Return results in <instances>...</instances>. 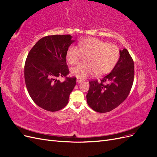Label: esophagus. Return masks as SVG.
Listing matches in <instances>:
<instances>
[{
  "instance_id": "esophagus-1",
  "label": "esophagus",
  "mask_w": 157,
  "mask_h": 157,
  "mask_svg": "<svg viewBox=\"0 0 157 157\" xmlns=\"http://www.w3.org/2000/svg\"><path fill=\"white\" fill-rule=\"evenodd\" d=\"M82 80H80V79H77V83H80V82H82Z\"/></svg>"
}]
</instances>
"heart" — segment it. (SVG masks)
<instances>
[{
  "instance_id": "heart-1",
  "label": "heart",
  "mask_w": 157,
  "mask_h": 157,
  "mask_svg": "<svg viewBox=\"0 0 157 157\" xmlns=\"http://www.w3.org/2000/svg\"><path fill=\"white\" fill-rule=\"evenodd\" d=\"M82 56H87L85 59L87 63L71 69V73L80 80L94 73L98 76L110 73L118 62L120 52L115 45L96 38H87L79 42L78 47L75 45L69 47L66 59L69 64L75 65L79 62Z\"/></svg>"
}]
</instances>
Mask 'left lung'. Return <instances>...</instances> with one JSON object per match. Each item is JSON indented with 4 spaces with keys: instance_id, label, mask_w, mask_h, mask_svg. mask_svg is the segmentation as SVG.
I'll return each instance as SVG.
<instances>
[{
    "instance_id": "8db88e82",
    "label": "left lung",
    "mask_w": 157,
    "mask_h": 157,
    "mask_svg": "<svg viewBox=\"0 0 157 157\" xmlns=\"http://www.w3.org/2000/svg\"><path fill=\"white\" fill-rule=\"evenodd\" d=\"M119 52V59L111 72L100 82H89L87 103L96 112L112 111L125 100L130 92L134 77V61L126 49Z\"/></svg>"
}]
</instances>
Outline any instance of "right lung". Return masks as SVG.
Returning <instances> with one entry per match:
<instances>
[{"instance_id":"add662e5","label":"right lung","mask_w":157,"mask_h":157,"mask_svg":"<svg viewBox=\"0 0 157 157\" xmlns=\"http://www.w3.org/2000/svg\"><path fill=\"white\" fill-rule=\"evenodd\" d=\"M69 35L42 38L28 54L25 63V84L31 99L48 111L63 109L76 85V78L67 77L69 71L66 52L74 42ZM65 76L61 82L57 78Z\"/></svg>"}]
</instances>
